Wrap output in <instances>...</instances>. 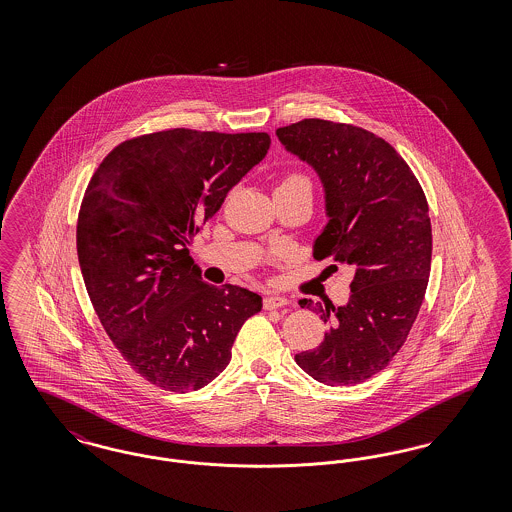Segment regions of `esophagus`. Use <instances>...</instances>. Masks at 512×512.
Here are the masks:
<instances>
[{"label":"esophagus","instance_id":"34e87169","mask_svg":"<svg viewBox=\"0 0 512 512\" xmlns=\"http://www.w3.org/2000/svg\"><path fill=\"white\" fill-rule=\"evenodd\" d=\"M290 301L286 297H280V295H268L263 299V307L267 311H274V309H280V307H286Z\"/></svg>","mask_w":512,"mask_h":512}]
</instances>
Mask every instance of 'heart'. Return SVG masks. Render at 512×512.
<instances>
[{"instance_id": "b5f03b06", "label": "heart", "mask_w": 512, "mask_h": 512, "mask_svg": "<svg viewBox=\"0 0 512 512\" xmlns=\"http://www.w3.org/2000/svg\"><path fill=\"white\" fill-rule=\"evenodd\" d=\"M295 188H311L309 178L299 172H292V174L284 176V180L278 186V190H295Z\"/></svg>"}]
</instances>
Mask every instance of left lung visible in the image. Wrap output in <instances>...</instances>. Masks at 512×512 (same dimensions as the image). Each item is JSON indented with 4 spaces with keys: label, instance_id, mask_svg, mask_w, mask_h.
Returning <instances> with one entry per match:
<instances>
[{
    "label": "left lung",
    "instance_id": "left-lung-1",
    "mask_svg": "<svg viewBox=\"0 0 512 512\" xmlns=\"http://www.w3.org/2000/svg\"><path fill=\"white\" fill-rule=\"evenodd\" d=\"M276 136L324 188L328 222L313 245L315 259L332 257L355 270L345 305L299 301L332 326L295 363L326 386H355L390 365L424 301L432 263L428 201L405 159L365 128L305 119Z\"/></svg>",
    "mask_w": 512,
    "mask_h": 512
}]
</instances>
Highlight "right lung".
<instances>
[{"instance_id":"right-lung-1","label":"right lung","mask_w":512,"mask_h":512,"mask_svg":"<svg viewBox=\"0 0 512 512\" xmlns=\"http://www.w3.org/2000/svg\"><path fill=\"white\" fill-rule=\"evenodd\" d=\"M268 147L267 132H153L115 147L86 188L76 251L90 301L126 363L163 390L213 382L263 307L203 282L188 245Z\"/></svg>"}]
</instances>
